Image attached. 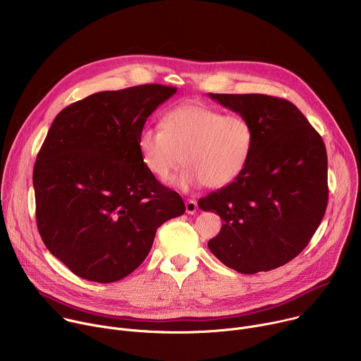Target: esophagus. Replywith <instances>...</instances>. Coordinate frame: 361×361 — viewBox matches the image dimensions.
Wrapping results in <instances>:
<instances>
[{"instance_id":"1","label":"esophagus","mask_w":361,"mask_h":361,"mask_svg":"<svg viewBox=\"0 0 361 361\" xmlns=\"http://www.w3.org/2000/svg\"><path fill=\"white\" fill-rule=\"evenodd\" d=\"M197 209H198V205H197L195 200H187L185 201V212H187V214H194L197 212Z\"/></svg>"}]
</instances>
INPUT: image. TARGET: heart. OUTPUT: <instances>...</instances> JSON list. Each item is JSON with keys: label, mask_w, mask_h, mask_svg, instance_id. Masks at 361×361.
Returning <instances> with one entry per match:
<instances>
[{"label": "heart", "mask_w": 361, "mask_h": 361, "mask_svg": "<svg viewBox=\"0 0 361 361\" xmlns=\"http://www.w3.org/2000/svg\"><path fill=\"white\" fill-rule=\"evenodd\" d=\"M137 142L144 166L160 181L169 180L185 161L174 178L178 188L192 190L202 184L223 188L244 171L254 128L240 114L187 102L166 114L163 127H144Z\"/></svg>", "instance_id": "b5f03b06"}]
</instances>
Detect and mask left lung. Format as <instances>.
<instances>
[{"instance_id": "obj_1", "label": "left lung", "mask_w": 361, "mask_h": 361, "mask_svg": "<svg viewBox=\"0 0 361 361\" xmlns=\"http://www.w3.org/2000/svg\"><path fill=\"white\" fill-rule=\"evenodd\" d=\"M245 117L254 145L244 171L198 200L224 221L210 251L241 274L270 271L297 257L319 228L329 201L327 152L293 102L266 94H209Z\"/></svg>"}]
</instances>
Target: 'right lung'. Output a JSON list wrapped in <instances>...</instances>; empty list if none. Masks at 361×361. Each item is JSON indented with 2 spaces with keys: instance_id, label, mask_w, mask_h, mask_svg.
<instances>
[{
  "instance_id": "right-lung-1",
  "label": "right lung",
  "mask_w": 361,
  "mask_h": 361,
  "mask_svg": "<svg viewBox=\"0 0 361 361\" xmlns=\"http://www.w3.org/2000/svg\"><path fill=\"white\" fill-rule=\"evenodd\" d=\"M176 87L144 84L66 107L38 152L35 219L49 252L74 274L113 283L148 255L157 228L184 214L178 192L144 166L138 134Z\"/></svg>"
}]
</instances>
